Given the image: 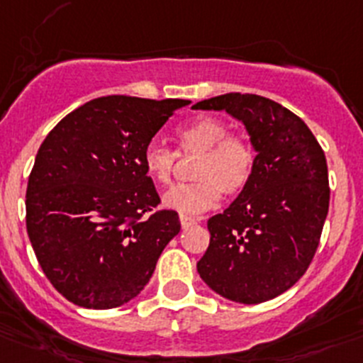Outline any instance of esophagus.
<instances>
[{
  "label": "esophagus",
  "mask_w": 363,
  "mask_h": 363,
  "mask_svg": "<svg viewBox=\"0 0 363 363\" xmlns=\"http://www.w3.org/2000/svg\"><path fill=\"white\" fill-rule=\"evenodd\" d=\"M179 224H182V228H184V230H187V228L194 226L196 219H192V217H187V216H182L179 217Z\"/></svg>",
  "instance_id": "34e87169"
}]
</instances>
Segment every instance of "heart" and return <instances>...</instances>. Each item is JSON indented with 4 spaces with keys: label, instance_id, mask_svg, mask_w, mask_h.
Here are the masks:
<instances>
[{
    "label": "heart",
    "instance_id": "1",
    "mask_svg": "<svg viewBox=\"0 0 363 363\" xmlns=\"http://www.w3.org/2000/svg\"><path fill=\"white\" fill-rule=\"evenodd\" d=\"M228 126L216 117H199L176 132L179 151L198 153L196 182L176 185L162 196V205L182 216H198L212 208L220 194L235 196L250 184L255 151L247 140L228 135ZM176 155L160 143L147 144L143 155L146 174L157 184L171 182Z\"/></svg>",
    "mask_w": 363,
    "mask_h": 363
}]
</instances>
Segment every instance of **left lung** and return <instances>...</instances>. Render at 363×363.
Masks as SVG:
<instances>
[{
	"label": "left lung",
	"mask_w": 363,
	"mask_h": 363,
	"mask_svg": "<svg viewBox=\"0 0 363 363\" xmlns=\"http://www.w3.org/2000/svg\"><path fill=\"white\" fill-rule=\"evenodd\" d=\"M192 108L242 123L257 153L247 187L208 219L210 246L198 272L230 301H269L305 274L319 246L330 206L324 151L296 113L262 96L233 92Z\"/></svg>",
	"instance_id": "left-lung-1"
}]
</instances>
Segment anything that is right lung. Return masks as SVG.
<instances>
[{"mask_svg":"<svg viewBox=\"0 0 363 363\" xmlns=\"http://www.w3.org/2000/svg\"><path fill=\"white\" fill-rule=\"evenodd\" d=\"M187 99L103 96L65 116L44 139L26 189V230L53 287L84 308L140 294L169 240L174 210L160 203L143 155Z\"/></svg>","mask_w":363,"mask_h":363,"instance_id":"add662e5","label":"right lung"}]
</instances>
